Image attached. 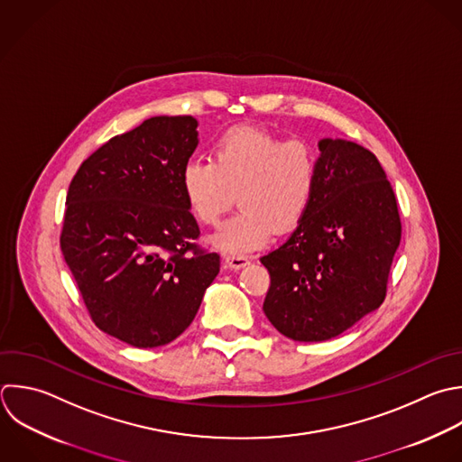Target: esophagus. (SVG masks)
<instances>
[{
    "label": "esophagus",
    "mask_w": 462,
    "mask_h": 462,
    "mask_svg": "<svg viewBox=\"0 0 462 462\" xmlns=\"http://www.w3.org/2000/svg\"><path fill=\"white\" fill-rule=\"evenodd\" d=\"M249 262H251V256H247V254H226L224 256V265L229 269L245 267Z\"/></svg>",
    "instance_id": "esophagus-1"
}]
</instances>
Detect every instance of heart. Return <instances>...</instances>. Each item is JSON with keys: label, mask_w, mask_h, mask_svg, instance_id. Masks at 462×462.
<instances>
[{"label": "heart", "mask_w": 462, "mask_h": 462, "mask_svg": "<svg viewBox=\"0 0 462 462\" xmlns=\"http://www.w3.org/2000/svg\"><path fill=\"white\" fill-rule=\"evenodd\" d=\"M316 157L300 141H283L256 128H231L211 146V159L193 157L180 170V189L193 218L217 227L233 208L240 211L213 236L226 253H249L273 233L296 229L314 197Z\"/></svg>", "instance_id": "obj_1"}]
</instances>
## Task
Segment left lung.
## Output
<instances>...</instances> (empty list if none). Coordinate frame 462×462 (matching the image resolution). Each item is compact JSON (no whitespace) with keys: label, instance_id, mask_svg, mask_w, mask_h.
I'll return each mask as SVG.
<instances>
[{"label":"left lung","instance_id":"8db88e82","mask_svg":"<svg viewBox=\"0 0 462 462\" xmlns=\"http://www.w3.org/2000/svg\"><path fill=\"white\" fill-rule=\"evenodd\" d=\"M312 204L291 238L262 256L263 312L294 341L339 336L377 309L401 242L395 193L366 148L319 141Z\"/></svg>","mask_w":462,"mask_h":462}]
</instances>
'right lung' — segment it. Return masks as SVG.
Instances as JSON below:
<instances>
[{"instance_id": "add662e5", "label": "right lung", "mask_w": 462, "mask_h": 462, "mask_svg": "<svg viewBox=\"0 0 462 462\" xmlns=\"http://www.w3.org/2000/svg\"><path fill=\"white\" fill-rule=\"evenodd\" d=\"M197 135L191 116L146 119L97 148L69 186L67 265L96 327L137 348L180 336L220 271L180 189Z\"/></svg>"}]
</instances>
